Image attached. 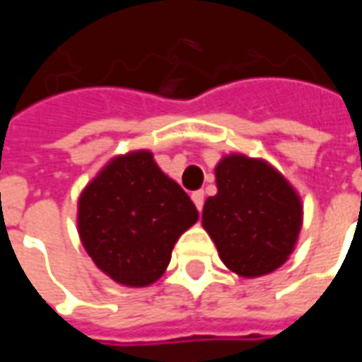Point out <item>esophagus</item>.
I'll return each mask as SVG.
<instances>
[{"label":"esophagus","mask_w":362,"mask_h":362,"mask_svg":"<svg viewBox=\"0 0 362 362\" xmlns=\"http://www.w3.org/2000/svg\"><path fill=\"white\" fill-rule=\"evenodd\" d=\"M192 202L196 204L197 211L202 213V209H204V202H205L204 192H194V194H192Z\"/></svg>","instance_id":"1"}]
</instances>
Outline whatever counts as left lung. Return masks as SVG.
<instances>
[{"instance_id": "8db88e82", "label": "left lung", "mask_w": 362, "mask_h": 362, "mask_svg": "<svg viewBox=\"0 0 362 362\" xmlns=\"http://www.w3.org/2000/svg\"><path fill=\"white\" fill-rule=\"evenodd\" d=\"M217 196L204 205V227L223 264L243 277L275 272L293 252L303 205L275 168L230 155L215 170Z\"/></svg>"}]
</instances>
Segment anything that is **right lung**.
Instances as JSON below:
<instances>
[{
    "label": "right lung",
    "instance_id": "add662e5",
    "mask_svg": "<svg viewBox=\"0 0 362 362\" xmlns=\"http://www.w3.org/2000/svg\"><path fill=\"white\" fill-rule=\"evenodd\" d=\"M196 221L188 194L147 151L114 158L79 199L85 250L106 275L127 287L157 281L178 236Z\"/></svg>",
    "mask_w": 362,
    "mask_h": 362
}]
</instances>
